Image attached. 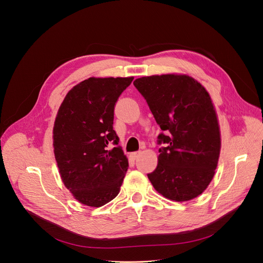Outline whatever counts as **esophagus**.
<instances>
[{"mask_svg": "<svg viewBox=\"0 0 263 263\" xmlns=\"http://www.w3.org/2000/svg\"><path fill=\"white\" fill-rule=\"evenodd\" d=\"M131 156H132L133 159H137L141 156V151H135V153H132Z\"/></svg>", "mask_w": 263, "mask_h": 263, "instance_id": "1", "label": "esophagus"}]
</instances>
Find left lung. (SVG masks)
I'll return each mask as SVG.
<instances>
[{
	"label": "left lung",
	"instance_id": "1",
	"mask_svg": "<svg viewBox=\"0 0 263 263\" xmlns=\"http://www.w3.org/2000/svg\"><path fill=\"white\" fill-rule=\"evenodd\" d=\"M162 132L159 162L148 174L154 187L171 200L186 201L211 182L220 150L219 127L210 96L187 76L163 74L136 79Z\"/></svg>",
	"mask_w": 263,
	"mask_h": 263
}]
</instances>
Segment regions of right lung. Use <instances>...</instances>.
I'll return each instance as SVG.
<instances>
[{
  "mask_svg": "<svg viewBox=\"0 0 263 263\" xmlns=\"http://www.w3.org/2000/svg\"><path fill=\"white\" fill-rule=\"evenodd\" d=\"M133 78H89L67 93L53 128L65 186L81 203L101 206L120 191L129 163L113 129L114 106ZM115 147L109 150V146Z\"/></svg>",
  "mask_w": 263,
  "mask_h": 263,
  "instance_id": "right-lung-1",
  "label": "right lung"
}]
</instances>
